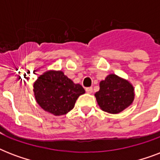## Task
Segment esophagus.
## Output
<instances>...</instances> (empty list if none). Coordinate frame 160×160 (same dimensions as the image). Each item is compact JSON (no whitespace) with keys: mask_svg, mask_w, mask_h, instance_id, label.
<instances>
[{"mask_svg":"<svg viewBox=\"0 0 160 160\" xmlns=\"http://www.w3.org/2000/svg\"><path fill=\"white\" fill-rule=\"evenodd\" d=\"M85 91L88 93V94H91L93 92V89L92 87H88L85 89Z\"/></svg>","mask_w":160,"mask_h":160,"instance_id":"esophagus-1","label":"esophagus"}]
</instances>
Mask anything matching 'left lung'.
Segmentation results:
<instances>
[{
  "label": "left lung",
  "mask_w": 160,
  "mask_h": 160,
  "mask_svg": "<svg viewBox=\"0 0 160 160\" xmlns=\"http://www.w3.org/2000/svg\"><path fill=\"white\" fill-rule=\"evenodd\" d=\"M98 105L103 111L119 114L133 104L134 88L128 80L109 74L100 82V90L95 94Z\"/></svg>",
  "instance_id": "8db88e82"
}]
</instances>
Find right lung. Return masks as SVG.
Instances as JSON below:
<instances>
[{"mask_svg":"<svg viewBox=\"0 0 160 160\" xmlns=\"http://www.w3.org/2000/svg\"><path fill=\"white\" fill-rule=\"evenodd\" d=\"M36 102L45 111L60 116L74 108L79 96L85 94L80 84H75L61 70L44 72L34 82Z\"/></svg>","mask_w":160,"mask_h":160,"instance_id":"add662e5","label":"right lung"}]
</instances>
